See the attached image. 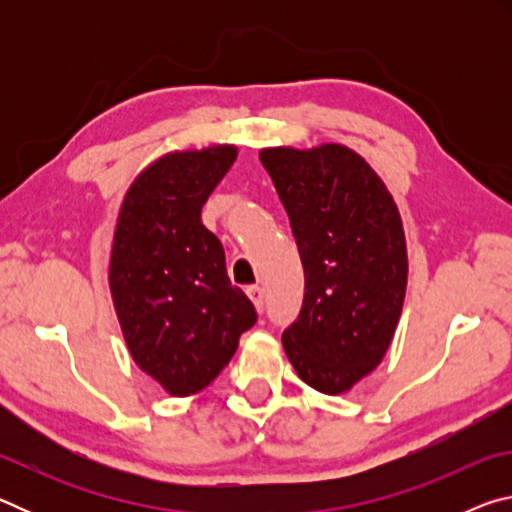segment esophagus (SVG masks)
I'll return each mask as SVG.
<instances>
[{
  "mask_svg": "<svg viewBox=\"0 0 512 512\" xmlns=\"http://www.w3.org/2000/svg\"><path fill=\"white\" fill-rule=\"evenodd\" d=\"M248 298L253 300V305L257 311H264V289L262 287H248Z\"/></svg>",
  "mask_w": 512,
  "mask_h": 512,
  "instance_id": "34e87169",
  "label": "esophagus"
}]
</instances>
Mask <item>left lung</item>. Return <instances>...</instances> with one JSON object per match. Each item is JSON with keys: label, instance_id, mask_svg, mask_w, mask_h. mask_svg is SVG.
Returning a JSON list of instances; mask_svg holds the SVG:
<instances>
[{"label": "left lung", "instance_id": "8db88e82", "mask_svg": "<svg viewBox=\"0 0 512 512\" xmlns=\"http://www.w3.org/2000/svg\"><path fill=\"white\" fill-rule=\"evenodd\" d=\"M289 214L305 300L284 329L298 377L325 395L350 391L375 370L402 314L406 239L391 192L343 144L259 153Z\"/></svg>", "mask_w": 512, "mask_h": 512}]
</instances>
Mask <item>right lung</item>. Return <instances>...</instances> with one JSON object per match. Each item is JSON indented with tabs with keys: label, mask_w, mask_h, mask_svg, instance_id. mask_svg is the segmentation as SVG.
<instances>
[{
	"label": "right lung",
	"mask_w": 512,
	"mask_h": 512,
	"mask_svg": "<svg viewBox=\"0 0 512 512\" xmlns=\"http://www.w3.org/2000/svg\"><path fill=\"white\" fill-rule=\"evenodd\" d=\"M237 160L230 144L176 151L149 164L121 203L110 293L133 361L169 395L219 377L257 311L225 271L201 210Z\"/></svg>",
	"instance_id": "add662e5"
}]
</instances>
